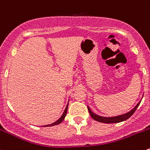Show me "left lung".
Instances as JSON below:
<instances>
[{
  "instance_id": "8db88e82",
  "label": "left lung",
  "mask_w": 150,
  "mask_h": 150,
  "mask_svg": "<svg viewBox=\"0 0 150 150\" xmlns=\"http://www.w3.org/2000/svg\"><path fill=\"white\" fill-rule=\"evenodd\" d=\"M140 103L141 101H139V103H137V105H136L132 110H130V112H127V113L124 114V115H120V116L112 117H105L98 116V115H96V114H94L93 112H92V111L90 110L89 106H87V109H88L89 113H90L91 117L93 118V120H95L98 121V122H103V123H117V122H122V121H125L126 120L128 119V118H130V117L133 115V113L136 112V109H137L138 106H139Z\"/></svg>"
}]
</instances>
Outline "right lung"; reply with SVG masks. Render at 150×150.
Masks as SVG:
<instances>
[{"instance_id": "1", "label": "right lung", "mask_w": 150, "mask_h": 150, "mask_svg": "<svg viewBox=\"0 0 150 150\" xmlns=\"http://www.w3.org/2000/svg\"><path fill=\"white\" fill-rule=\"evenodd\" d=\"M68 106H69V103H68L67 104V106H66V109H65V111H64V112H63V115H62L61 117H60V118L59 120H57V121H56V122H53L52 124H50V125H44V127H47V126H53V125H58V124H60V123H61L62 122H63V120L65 119V117H66V114H67V110H68Z\"/></svg>"}]
</instances>
